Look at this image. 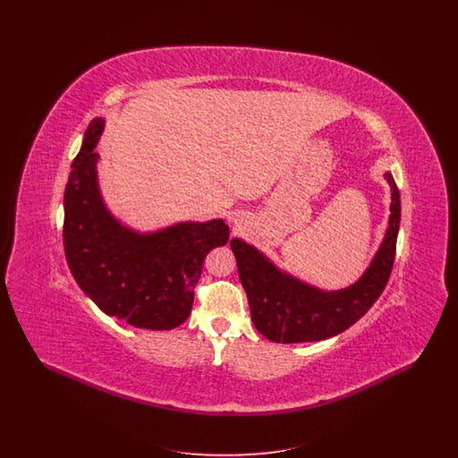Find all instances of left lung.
I'll use <instances>...</instances> for the list:
<instances>
[{"instance_id": "1", "label": "left lung", "mask_w": 458, "mask_h": 458, "mask_svg": "<svg viewBox=\"0 0 458 458\" xmlns=\"http://www.w3.org/2000/svg\"><path fill=\"white\" fill-rule=\"evenodd\" d=\"M390 219L385 239L366 273L347 288L327 292L278 269L261 250L232 239L240 282L247 293L256 329L276 344H302L331 338L357 323L379 299L392 275L400 228V192L392 174Z\"/></svg>"}]
</instances>
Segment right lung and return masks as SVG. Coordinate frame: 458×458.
<instances>
[{"mask_svg": "<svg viewBox=\"0 0 458 458\" xmlns=\"http://www.w3.org/2000/svg\"><path fill=\"white\" fill-rule=\"evenodd\" d=\"M105 120L90 122L66 183L64 245L75 282L105 314L144 329H174L191 314L208 252L228 242L223 219L183 221L153 233L122 225L106 208L96 163Z\"/></svg>", "mask_w": 458, "mask_h": 458, "instance_id": "1", "label": "right lung"}]
</instances>
